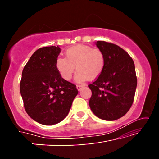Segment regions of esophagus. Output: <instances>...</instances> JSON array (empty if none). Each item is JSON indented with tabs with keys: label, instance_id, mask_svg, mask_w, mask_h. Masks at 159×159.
Returning a JSON list of instances; mask_svg holds the SVG:
<instances>
[{
	"label": "esophagus",
	"instance_id": "obj_1",
	"mask_svg": "<svg viewBox=\"0 0 159 159\" xmlns=\"http://www.w3.org/2000/svg\"><path fill=\"white\" fill-rule=\"evenodd\" d=\"M84 87V85H80V84H78V85H77V89L79 91H80L82 90V88H83Z\"/></svg>",
	"mask_w": 159,
	"mask_h": 159
}]
</instances>
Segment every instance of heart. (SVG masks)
Here are the masks:
<instances>
[{
	"mask_svg": "<svg viewBox=\"0 0 159 159\" xmlns=\"http://www.w3.org/2000/svg\"><path fill=\"white\" fill-rule=\"evenodd\" d=\"M65 55L66 58L58 57L56 61V69L65 80H71L76 67L78 71L75 80L77 82L96 79L103 70L105 57L98 48L79 44L67 49Z\"/></svg>",
	"mask_w": 159,
	"mask_h": 159,
	"instance_id": "b5f03b06",
	"label": "heart"
}]
</instances>
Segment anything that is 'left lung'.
Segmentation results:
<instances>
[{"label":"left lung","mask_w":159,"mask_h":159,"mask_svg":"<svg viewBox=\"0 0 159 159\" xmlns=\"http://www.w3.org/2000/svg\"><path fill=\"white\" fill-rule=\"evenodd\" d=\"M105 65L101 75L89 84L92 91L89 105L95 116L116 120L127 114L133 103L137 88L135 67L129 54L118 45L97 41Z\"/></svg>","instance_id":"obj_1"}]
</instances>
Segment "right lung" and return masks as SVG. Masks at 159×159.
Wrapping results in <instances>:
<instances>
[{
  "mask_svg": "<svg viewBox=\"0 0 159 159\" xmlns=\"http://www.w3.org/2000/svg\"><path fill=\"white\" fill-rule=\"evenodd\" d=\"M60 52L58 46L39 48L22 71L20 93L24 106L27 114L41 125L61 121L78 94L76 85L63 79L56 69Z\"/></svg>",
  "mask_w": 159,
  "mask_h": 159,
  "instance_id": "add662e5",
  "label": "right lung"
}]
</instances>
